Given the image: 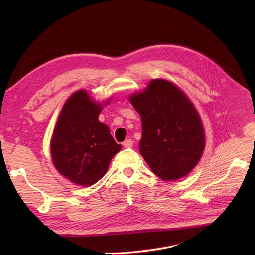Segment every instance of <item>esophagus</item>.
<instances>
[{"instance_id":"obj_1","label":"esophagus","mask_w":255,"mask_h":255,"mask_svg":"<svg viewBox=\"0 0 255 255\" xmlns=\"http://www.w3.org/2000/svg\"><path fill=\"white\" fill-rule=\"evenodd\" d=\"M123 145L126 146V148H132L133 146V140L132 139H127L123 141Z\"/></svg>"}]
</instances>
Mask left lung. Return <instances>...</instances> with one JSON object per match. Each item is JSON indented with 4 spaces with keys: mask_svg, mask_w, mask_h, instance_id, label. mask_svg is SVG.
Here are the masks:
<instances>
[{
    "mask_svg": "<svg viewBox=\"0 0 255 255\" xmlns=\"http://www.w3.org/2000/svg\"><path fill=\"white\" fill-rule=\"evenodd\" d=\"M129 102L140 115L139 151L153 173L164 181L188 174L202 156L205 136L187 96L171 82L156 79Z\"/></svg>",
    "mask_w": 255,
    "mask_h": 255,
    "instance_id": "1",
    "label": "left lung"
}]
</instances>
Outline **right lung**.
Instances as JSON below:
<instances>
[{
  "label": "right lung",
  "mask_w": 255,
  "mask_h": 255,
  "mask_svg": "<svg viewBox=\"0 0 255 255\" xmlns=\"http://www.w3.org/2000/svg\"><path fill=\"white\" fill-rule=\"evenodd\" d=\"M101 110L102 105L92 101L87 91H75L63 106L53 132L54 166L81 186L101 180L113 156L122 148L114 140L109 127L99 121Z\"/></svg>",
  "instance_id": "right-lung-1"
}]
</instances>
